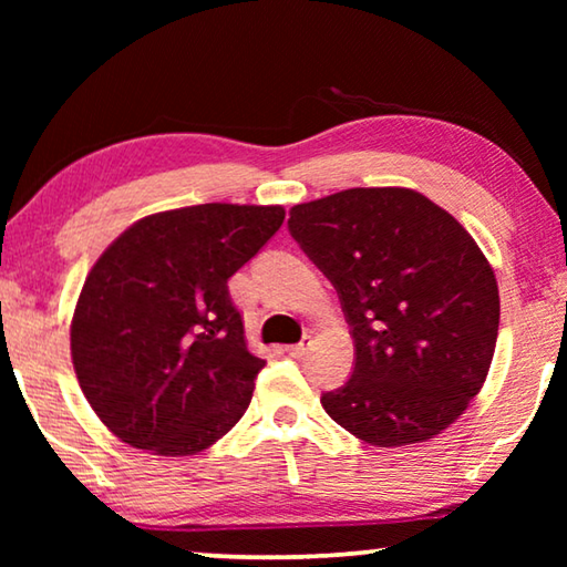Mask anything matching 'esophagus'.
Segmentation results:
<instances>
[{
    "label": "esophagus",
    "instance_id": "obj_1",
    "mask_svg": "<svg viewBox=\"0 0 567 567\" xmlns=\"http://www.w3.org/2000/svg\"><path fill=\"white\" fill-rule=\"evenodd\" d=\"M312 348V338L310 334H305V338L297 342V344H290V348H287V352L292 354V358H302V354Z\"/></svg>",
    "mask_w": 567,
    "mask_h": 567
}]
</instances>
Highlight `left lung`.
I'll use <instances>...</instances> for the list:
<instances>
[{
  "mask_svg": "<svg viewBox=\"0 0 567 567\" xmlns=\"http://www.w3.org/2000/svg\"><path fill=\"white\" fill-rule=\"evenodd\" d=\"M290 235L338 290L350 380L322 408L354 437L400 447L443 433L491 370L501 295L467 229L405 187H354L295 205Z\"/></svg>",
  "mask_w": 567,
  "mask_h": 567,
  "instance_id": "8db88e82",
  "label": "left lung"
}]
</instances>
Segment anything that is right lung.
Returning a JSON list of instances; mask_svg holds the SVG:
<instances>
[{"label": "right lung", "mask_w": 567, "mask_h": 567, "mask_svg": "<svg viewBox=\"0 0 567 567\" xmlns=\"http://www.w3.org/2000/svg\"><path fill=\"white\" fill-rule=\"evenodd\" d=\"M285 219L270 205H195L150 215L84 280L72 362L84 398L122 443L197 455L237 425L265 360L247 350L227 280Z\"/></svg>", "instance_id": "add662e5"}]
</instances>
